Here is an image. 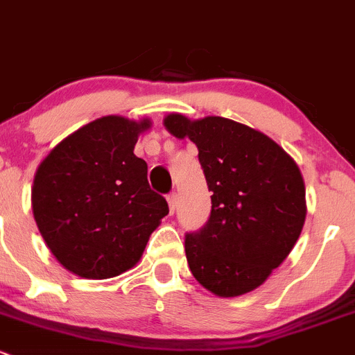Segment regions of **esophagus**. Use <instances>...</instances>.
<instances>
[{"instance_id": "1", "label": "esophagus", "mask_w": 355, "mask_h": 355, "mask_svg": "<svg viewBox=\"0 0 355 355\" xmlns=\"http://www.w3.org/2000/svg\"><path fill=\"white\" fill-rule=\"evenodd\" d=\"M167 203H169V211L171 214H174L178 208V195L176 193H171V195H167Z\"/></svg>"}]
</instances>
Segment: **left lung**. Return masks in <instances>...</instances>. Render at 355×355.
Here are the masks:
<instances>
[{
	"mask_svg": "<svg viewBox=\"0 0 355 355\" xmlns=\"http://www.w3.org/2000/svg\"><path fill=\"white\" fill-rule=\"evenodd\" d=\"M164 126L198 147L211 191L207 224L186 234L193 277L220 297L254 291L301 236L306 189L297 164L272 138L232 119L169 114Z\"/></svg>",
	"mask_w": 355,
	"mask_h": 355,
	"instance_id": "1",
	"label": "left lung"
}]
</instances>
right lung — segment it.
I'll use <instances>...</instances> for the list:
<instances>
[{
	"label": "right lung",
	"instance_id": "1",
	"mask_svg": "<svg viewBox=\"0 0 355 355\" xmlns=\"http://www.w3.org/2000/svg\"><path fill=\"white\" fill-rule=\"evenodd\" d=\"M150 121L104 116L64 138L34 178L32 210L51 253L83 279L133 268L169 214L150 189L147 162L133 153Z\"/></svg>",
	"mask_w": 355,
	"mask_h": 355
}]
</instances>
